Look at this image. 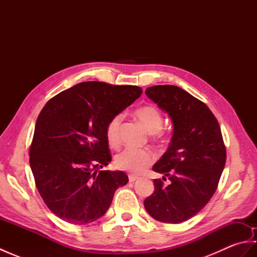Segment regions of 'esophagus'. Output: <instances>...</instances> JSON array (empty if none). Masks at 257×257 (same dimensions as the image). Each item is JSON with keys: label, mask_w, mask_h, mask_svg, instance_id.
Returning a JSON list of instances; mask_svg holds the SVG:
<instances>
[{"label": "esophagus", "mask_w": 257, "mask_h": 257, "mask_svg": "<svg viewBox=\"0 0 257 257\" xmlns=\"http://www.w3.org/2000/svg\"><path fill=\"white\" fill-rule=\"evenodd\" d=\"M139 178L138 177H136V176H129V182H135V181H137Z\"/></svg>", "instance_id": "34e87169"}]
</instances>
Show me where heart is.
Wrapping results in <instances>:
<instances>
[{"label":"heart","mask_w":257,"mask_h":257,"mask_svg":"<svg viewBox=\"0 0 257 257\" xmlns=\"http://www.w3.org/2000/svg\"><path fill=\"white\" fill-rule=\"evenodd\" d=\"M135 117L144 125L149 134L158 136L163 123V117L154 105H144L134 111ZM122 116L116 114L109 120L106 125V138L109 146L117 147L120 143V125ZM155 160V156L149 149L125 148L114 157V167L119 170L133 174H140L147 170Z\"/></svg>","instance_id":"heart-1"}]
</instances>
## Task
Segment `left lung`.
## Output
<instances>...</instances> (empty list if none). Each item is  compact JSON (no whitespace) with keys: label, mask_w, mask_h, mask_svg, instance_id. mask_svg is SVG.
Masks as SVG:
<instances>
[{"label":"left lung","mask_w":257,"mask_h":257,"mask_svg":"<svg viewBox=\"0 0 257 257\" xmlns=\"http://www.w3.org/2000/svg\"><path fill=\"white\" fill-rule=\"evenodd\" d=\"M146 95L173 122L168 150L152 170L171 180L155 179V191L144 202L155 220L181 223L194 216L216 191L226 161L220 124L204 102L173 85H158Z\"/></svg>","instance_id":"1"}]
</instances>
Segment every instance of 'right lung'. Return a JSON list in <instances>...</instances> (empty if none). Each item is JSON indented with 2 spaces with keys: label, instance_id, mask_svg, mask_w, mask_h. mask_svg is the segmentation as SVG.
<instances>
[{
  "label": "right lung",
  "instance_id": "right-lung-1",
  "mask_svg": "<svg viewBox=\"0 0 257 257\" xmlns=\"http://www.w3.org/2000/svg\"><path fill=\"white\" fill-rule=\"evenodd\" d=\"M141 94L138 86L84 81L54 96L42 109L30 166L42 199L59 219L76 225L98 220L114 191L127 184L122 171H100L111 161L106 125Z\"/></svg>",
  "mask_w": 257,
  "mask_h": 257
}]
</instances>
